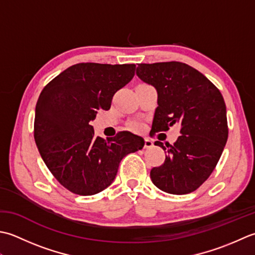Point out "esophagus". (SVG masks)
Masks as SVG:
<instances>
[{
	"mask_svg": "<svg viewBox=\"0 0 255 255\" xmlns=\"http://www.w3.org/2000/svg\"><path fill=\"white\" fill-rule=\"evenodd\" d=\"M153 146V141L150 138H145V144H144V148H150Z\"/></svg>",
	"mask_w": 255,
	"mask_h": 255,
	"instance_id": "1",
	"label": "esophagus"
}]
</instances>
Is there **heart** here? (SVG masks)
Here are the masks:
<instances>
[{"mask_svg":"<svg viewBox=\"0 0 255 255\" xmlns=\"http://www.w3.org/2000/svg\"><path fill=\"white\" fill-rule=\"evenodd\" d=\"M129 127H131L132 129H139V128H142V124L139 123V122L135 121V122H132L131 124H129Z\"/></svg>","mask_w":255,"mask_h":255,"instance_id":"1","label":"heart"}]
</instances>
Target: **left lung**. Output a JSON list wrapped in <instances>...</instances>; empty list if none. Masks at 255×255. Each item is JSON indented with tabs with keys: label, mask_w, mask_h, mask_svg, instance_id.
I'll list each match as a JSON object with an SVG mask.
<instances>
[{
	"label": "left lung",
	"mask_w": 255,
	"mask_h": 255,
	"mask_svg": "<svg viewBox=\"0 0 255 255\" xmlns=\"http://www.w3.org/2000/svg\"><path fill=\"white\" fill-rule=\"evenodd\" d=\"M136 75L157 90L154 134L168 131L174 124L180 127L181 135L173 145L155 142L166 157L150 169V179L165 193H193L216 168L228 139L221 92L201 72L179 61L138 64Z\"/></svg>",
	"instance_id": "1"
}]
</instances>
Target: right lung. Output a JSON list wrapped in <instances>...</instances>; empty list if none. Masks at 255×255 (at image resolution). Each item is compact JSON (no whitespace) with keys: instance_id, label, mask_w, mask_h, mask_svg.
I'll use <instances>...</instances> for the list:
<instances>
[{"instance_id":"obj_1","label":"right lung","mask_w":255,"mask_h":255,"mask_svg":"<svg viewBox=\"0 0 255 255\" xmlns=\"http://www.w3.org/2000/svg\"><path fill=\"white\" fill-rule=\"evenodd\" d=\"M135 74L134 64L80 62L55 77L40 92L34 138L50 173L71 193L91 196L112 184L122 158L143 148L131 132L97 137L90 122L109 110L118 90Z\"/></svg>"}]
</instances>
